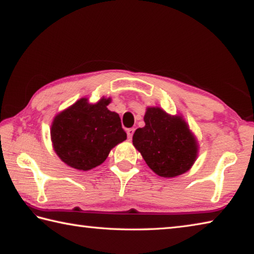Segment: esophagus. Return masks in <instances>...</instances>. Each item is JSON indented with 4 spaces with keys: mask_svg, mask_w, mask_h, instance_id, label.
<instances>
[{
    "mask_svg": "<svg viewBox=\"0 0 254 254\" xmlns=\"http://www.w3.org/2000/svg\"><path fill=\"white\" fill-rule=\"evenodd\" d=\"M127 137H128V139H132L133 133H134V128H133V127L127 128Z\"/></svg>",
    "mask_w": 254,
    "mask_h": 254,
    "instance_id": "1",
    "label": "esophagus"
}]
</instances>
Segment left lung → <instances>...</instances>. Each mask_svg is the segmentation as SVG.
I'll return each mask as SVG.
<instances>
[{
	"mask_svg": "<svg viewBox=\"0 0 254 254\" xmlns=\"http://www.w3.org/2000/svg\"><path fill=\"white\" fill-rule=\"evenodd\" d=\"M144 122L143 127L135 130L132 142L147 165L161 177H176L186 173L198 150L186 122L159 107H148Z\"/></svg>",
	"mask_w": 254,
	"mask_h": 254,
	"instance_id": "8db88e82",
	"label": "left lung"
}]
</instances>
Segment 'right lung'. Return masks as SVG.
Returning a JSON list of instances; mask_svg holds the SVG:
<instances>
[{
  "mask_svg": "<svg viewBox=\"0 0 254 254\" xmlns=\"http://www.w3.org/2000/svg\"><path fill=\"white\" fill-rule=\"evenodd\" d=\"M110 100L91 105L86 98L55 118L51 126L54 149L62 160L78 170L95 168L112 148L127 139L121 119L107 110Z\"/></svg>",
  "mask_w": 254,
  "mask_h": 254,
  "instance_id": "right-lung-1",
  "label": "right lung"
}]
</instances>
